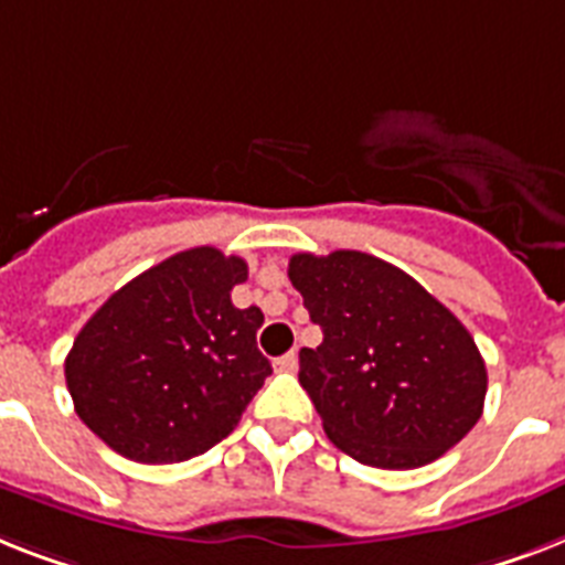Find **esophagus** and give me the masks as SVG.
I'll return each instance as SVG.
<instances>
[{
  "mask_svg": "<svg viewBox=\"0 0 565 565\" xmlns=\"http://www.w3.org/2000/svg\"><path fill=\"white\" fill-rule=\"evenodd\" d=\"M275 369H278V371H296L298 369V354H296V351L278 356V360H275Z\"/></svg>",
  "mask_w": 565,
  "mask_h": 565,
  "instance_id": "esophagus-1",
  "label": "esophagus"
}]
</instances>
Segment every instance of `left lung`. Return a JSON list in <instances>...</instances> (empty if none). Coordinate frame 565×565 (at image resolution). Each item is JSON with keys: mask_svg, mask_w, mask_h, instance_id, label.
<instances>
[{"mask_svg": "<svg viewBox=\"0 0 565 565\" xmlns=\"http://www.w3.org/2000/svg\"><path fill=\"white\" fill-rule=\"evenodd\" d=\"M319 348H301L298 383L328 438L360 465L424 467L456 447L484 409L488 369L465 324L403 269L365 252H298Z\"/></svg>", "mask_w": 565, "mask_h": 565, "instance_id": "1", "label": "left lung"}]
</instances>
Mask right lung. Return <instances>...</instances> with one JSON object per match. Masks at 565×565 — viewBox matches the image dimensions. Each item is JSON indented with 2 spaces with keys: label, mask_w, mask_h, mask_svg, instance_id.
I'll return each mask as SVG.
<instances>
[{
  "label": "right lung",
  "mask_w": 565,
  "mask_h": 565,
  "mask_svg": "<svg viewBox=\"0 0 565 565\" xmlns=\"http://www.w3.org/2000/svg\"><path fill=\"white\" fill-rule=\"evenodd\" d=\"M246 260L214 246L171 255L104 301L66 356L77 417L118 456L177 465L241 420L273 374L260 307L232 305Z\"/></svg>",
  "instance_id": "obj_1"
}]
</instances>
